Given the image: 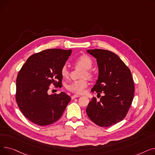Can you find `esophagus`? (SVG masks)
Instances as JSON below:
<instances>
[{
  "label": "esophagus",
  "mask_w": 155,
  "mask_h": 155,
  "mask_svg": "<svg viewBox=\"0 0 155 155\" xmlns=\"http://www.w3.org/2000/svg\"><path fill=\"white\" fill-rule=\"evenodd\" d=\"M80 95H73V96H71V99H74L75 98H77V97H79Z\"/></svg>",
  "instance_id": "obj_1"
}]
</instances>
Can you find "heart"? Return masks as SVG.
Returning <instances> with one entry per match:
<instances>
[{"label":"heart","mask_w":155,"mask_h":155,"mask_svg":"<svg viewBox=\"0 0 155 155\" xmlns=\"http://www.w3.org/2000/svg\"><path fill=\"white\" fill-rule=\"evenodd\" d=\"M74 63L77 66H79L84 68V71L82 73V78H88L92 79L94 77L92 71L90 70L93 66V61L91 58L87 54H82L74 60ZM61 76L66 78L69 76V70L66 66H63L61 69ZM88 83L85 79L77 80L72 82L67 86V90L75 94H80L83 93L84 89L87 87Z\"/></svg>","instance_id":"b5f03b06"}]
</instances>
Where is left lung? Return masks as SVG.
Instances as JSON below:
<instances>
[{"label":"left lung","mask_w":155,"mask_h":155,"mask_svg":"<svg viewBox=\"0 0 155 155\" xmlns=\"http://www.w3.org/2000/svg\"><path fill=\"white\" fill-rule=\"evenodd\" d=\"M87 53L97 59L99 77L91 92L101 96L93 97L86 109L87 114L101 127H109L123 120L131 105L134 92L131 71L112 51L94 49Z\"/></svg>","instance_id":"1"}]
</instances>
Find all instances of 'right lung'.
Returning <instances> with one entry per match:
<instances>
[{
  "label": "right lung",
  "mask_w": 155,
  "mask_h": 155,
  "mask_svg": "<svg viewBox=\"0 0 155 155\" xmlns=\"http://www.w3.org/2000/svg\"><path fill=\"white\" fill-rule=\"evenodd\" d=\"M71 50L50 49L31 55L16 79L15 100L23 115L39 126L51 124L62 116L70 97L64 92L49 95L50 85L60 87L61 69Z\"/></svg>",
  "instance_id": "obj_1"
}]
</instances>
